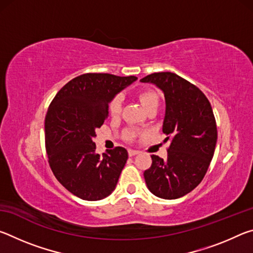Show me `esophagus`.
Listing matches in <instances>:
<instances>
[{
  "label": "esophagus",
  "instance_id": "esophagus-1",
  "mask_svg": "<svg viewBox=\"0 0 253 253\" xmlns=\"http://www.w3.org/2000/svg\"><path fill=\"white\" fill-rule=\"evenodd\" d=\"M138 153L139 152L138 151H135V149H128V155H129L130 157L137 155V154H138Z\"/></svg>",
  "mask_w": 253,
  "mask_h": 253
}]
</instances>
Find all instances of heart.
I'll return each mask as SVG.
<instances>
[{
	"mask_svg": "<svg viewBox=\"0 0 253 253\" xmlns=\"http://www.w3.org/2000/svg\"><path fill=\"white\" fill-rule=\"evenodd\" d=\"M138 99L140 104L143 105L145 110L151 108L153 106H158V97L155 92L153 91H143L138 95ZM123 100L121 96H116L111 99L109 104V113L111 116H118L122 111ZM137 136V131L134 129H129L126 131V138L132 140Z\"/></svg>",
	"mask_w": 253,
	"mask_h": 253,
	"instance_id": "obj_1",
	"label": "heart"
}]
</instances>
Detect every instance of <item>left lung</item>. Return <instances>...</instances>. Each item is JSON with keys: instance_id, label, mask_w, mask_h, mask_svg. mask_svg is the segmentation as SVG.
<instances>
[{"instance_id": "left-lung-1", "label": "left lung", "mask_w": 253, "mask_h": 253, "mask_svg": "<svg viewBox=\"0 0 253 253\" xmlns=\"http://www.w3.org/2000/svg\"><path fill=\"white\" fill-rule=\"evenodd\" d=\"M164 93L163 132L170 140L168 158L152 155L144 172L148 190L157 198H182L199 185L212 161L217 130L211 104L196 85L172 72H156L140 79Z\"/></svg>"}]
</instances>
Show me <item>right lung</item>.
<instances>
[{
	"instance_id": "1",
	"label": "right lung",
	"mask_w": 253,
	"mask_h": 253,
	"mask_svg": "<svg viewBox=\"0 0 253 253\" xmlns=\"http://www.w3.org/2000/svg\"><path fill=\"white\" fill-rule=\"evenodd\" d=\"M134 76L84 74L60 89L46 111L45 149L54 176L63 187L85 201L107 198L116 188L128 153L124 147L96 153V129L108 117L117 93Z\"/></svg>"
}]
</instances>
